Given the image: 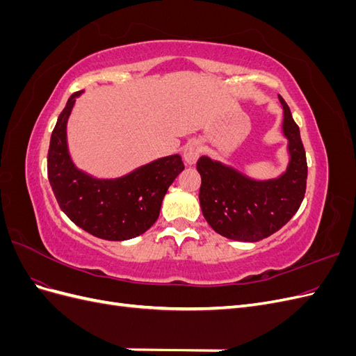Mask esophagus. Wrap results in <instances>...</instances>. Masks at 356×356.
<instances>
[{
  "mask_svg": "<svg viewBox=\"0 0 356 356\" xmlns=\"http://www.w3.org/2000/svg\"><path fill=\"white\" fill-rule=\"evenodd\" d=\"M200 144L197 141H190L182 149V157H184L187 165H195L200 156Z\"/></svg>",
  "mask_w": 356,
  "mask_h": 356,
  "instance_id": "1",
  "label": "esophagus"
}]
</instances>
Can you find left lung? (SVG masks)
<instances>
[{
    "instance_id": "8db88e82",
    "label": "left lung",
    "mask_w": 356,
    "mask_h": 356,
    "mask_svg": "<svg viewBox=\"0 0 356 356\" xmlns=\"http://www.w3.org/2000/svg\"><path fill=\"white\" fill-rule=\"evenodd\" d=\"M277 96L284 110L282 135L288 141V165L281 175L255 179L208 156L197 160L202 213L211 227L227 239L258 242L267 238L294 217L305 199V147L289 106Z\"/></svg>"
}]
</instances>
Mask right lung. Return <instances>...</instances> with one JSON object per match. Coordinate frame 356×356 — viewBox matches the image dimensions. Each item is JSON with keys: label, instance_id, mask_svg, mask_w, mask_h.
I'll return each mask as SVG.
<instances>
[{"label": "right lung", "instance_id": "1", "mask_svg": "<svg viewBox=\"0 0 356 356\" xmlns=\"http://www.w3.org/2000/svg\"><path fill=\"white\" fill-rule=\"evenodd\" d=\"M83 90L70 96L51 132L47 175L67 217L105 241H127L156 222L169 186L184 169L179 154L160 157L117 178H96L77 168L70 154L67 126Z\"/></svg>", "mask_w": 356, "mask_h": 356}]
</instances>
